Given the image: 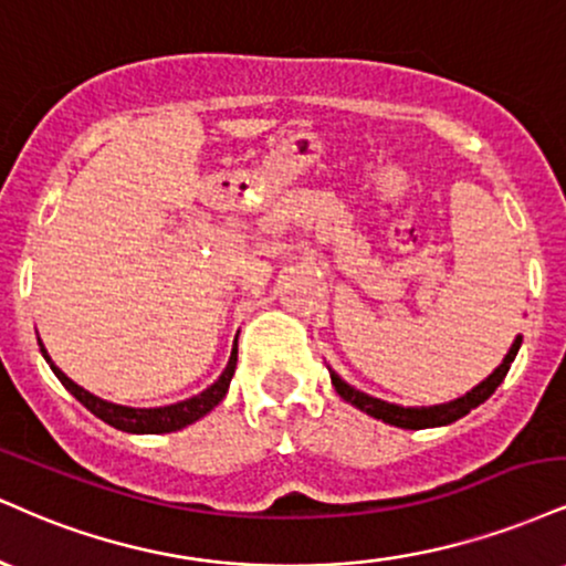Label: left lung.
Listing matches in <instances>:
<instances>
[{
	"label": "left lung",
	"instance_id": "left-lung-1",
	"mask_svg": "<svg viewBox=\"0 0 566 566\" xmlns=\"http://www.w3.org/2000/svg\"><path fill=\"white\" fill-rule=\"evenodd\" d=\"M520 345H522V335H516L512 348H509L506 356H503L499 369L490 374V377L482 379L478 387H472V390H469L467 395H461V398L451 400V403H440V406H421V408L408 406L406 408V406H398V403H387V400H379V398H374V395H366V392L356 390V387L345 382V379L332 369H329V377H332V385H335L339 398L348 400V403L356 406L358 411L369 413V417H374V419H382L385 424L400 427V430H427V427L453 424L455 419L467 417L472 408L485 403L490 395L495 392V387L503 382V377H506L509 369H512L516 353H520Z\"/></svg>",
	"mask_w": 566,
	"mask_h": 566
}]
</instances>
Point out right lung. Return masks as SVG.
<instances>
[{"mask_svg": "<svg viewBox=\"0 0 566 566\" xmlns=\"http://www.w3.org/2000/svg\"><path fill=\"white\" fill-rule=\"evenodd\" d=\"M39 348H42V356L50 364V369L54 371V377L65 385V390L71 395H76V400H81L94 417H99L105 424L115 427L120 432H132V434H160V432H176L184 430L187 424H195L197 419H202L206 413L213 411V408L221 403L223 395L229 390L231 377H234L237 369V348L231 350L227 369L221 371V377L216 379L208 390H202L200 395H192V398L179 400V403L171 406H160V408H132V406H120V403H111V400H102L94 392L84 390V387L73 382L71 377L63 369H57V364L50 358L44 343L39 339Z\"/></svg>", "mask_w": 566, "mask_h": 566, "instance_id": "obj_1", "label": "right lung"}]
</instances>
